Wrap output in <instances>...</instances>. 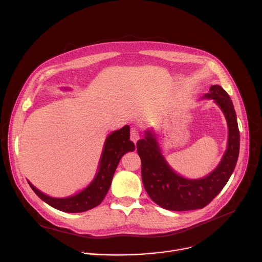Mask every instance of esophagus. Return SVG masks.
I'll return each instance as SVG.
<instances>
[{
	"label": "esophagus",
	"mask_w": 262,
	"mask_h": 262,
	"mask_svg": "<svg viewBox=\"0 0 262 262\" xmlns=\"http://www.w3.org/2000/svg\"><path fill=\"white\" fill-rule=\"evenodd\" d=\"M130 135H131V140H132L134 143H136V142L141 138L140 132H138V130L135 129V128H132V129H131Z\"/></svg>",
	"instance_id": "34e87169"
}]
</instances>
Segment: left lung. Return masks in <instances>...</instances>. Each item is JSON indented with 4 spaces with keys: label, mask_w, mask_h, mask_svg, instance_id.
<instances>
[{
    "label": "left lung",
    "mask_w": 262,
    "mask_h": 262,
    "mask_svg": "<svg viewBox=\"0 0 262 262\" xmlns=\"http://www.w3.org/2000/svg\"><path fill=\"white\" fill-rule=\"evenodd\" d=\"M205 97L213 99L220 105L228 125V144L224 157L206 178L187 180L173 172L164 160L155 136L149 131L146 132L144 140L137 141L144 187L152 201L165 209L183 211L203 208L223 189L236 167L240 133L234 104L218 84L211 85Z\"/></svg>",
    "instance_id": "8db88e82"
}]
</instances>
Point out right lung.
Returning a JSON list of instances; mask_svg holds the SVG:
<instances>
[{"instance_id":"obj_1","label":"right lung","mask_w":262,"mask_h":262,"mask_svg":"<svg viewBox=\"0 0 262 262\" xmlns=\"http://www.w3.org/2000/svg\"><path fill=\"white\" fill-rule=\"evenodd\" d=\"M134 149L135 146L130 141V127L128 125L112 132L104 143L97 176L84 190L70 198H51L39 191L29 182L28 184L35 193L52 207L64 212H82L94 208L102 202L111 186L115 169L121 157Z\"/></svg>"}]
</instances>
